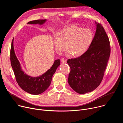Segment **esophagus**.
Instances as JSON below:
<instances>
[{
    "label": "esophagus",
    "instance_id": "esophagus-1",
    "mask_svg": "<svg viewBox=\"0 0 123 123\" xmlns=\"http://www.w3.org/2000/svg\"><path fill=\"white\" fill-rule=\"evenodd\" d=\"M60 60H61V61L62 63H65V62H66V61H67V59H65V58H61Z\"/></svg>",
    "mask_w": 123,
    "mask_h": 123
}]
</instances>
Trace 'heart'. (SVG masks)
<instances>
[{
  "mask_svg": "<svg viewBox=\"0 0 123 123\" xmlns=\"http://www.w3.org/2000/svg\"><path fill=\"white\" fill-rule=\"evenodd\" d=\"M92 40L93 33L91 30L72 26L62 30L59 36L55 38V45L59 54L66 50L67 46L69 54L78 56L87 50Z\"/></svg>",
  "mask_w": 123,
  "mask_h": 123,
  "instance_id": "obj_1",
  "label": "heart"
}]
</instances>
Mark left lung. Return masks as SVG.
I'll use <instances>...</instances> for the list:
<instances>
[{
  "mask_svg": "<svg viewBox=\"0 0 123 123\" xmlns=\"http://www.w3.org/2000/svg\"><path fill=\"white\" fill-rule=\"evenodd\" d=\"M96 24L95 36L89 49L80 56L67 61L71 68L68 83L79 94L91 92L99 86L111 54L107 34L100 23Z\"/></svg>",
  "mask_w": 123,
  "mask_h": 123,
  "instance_id": "obj_1",
  "label": "left lung"
}]
</instances>
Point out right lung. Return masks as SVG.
<instances>
[{"label": "right lung", "mask_w": 123, "mask_h": 123, "mask_svg": "<svg viewBox=\"0 0 123 123\" xmlns=\"http://www.w3.org/2000/svg\"><path fill=\"white\" fill-rule=\"evenodd\" d=\"M46 21V19H38L30 21L28 24L42 25ZM13 41L12 39L10 51V60L17 83L23 90L29 93L37 95L43 93L49 86L52 77L60 65V60H56L52 67L42 75L37 77L30 76L24 73L21 69L20 63L14 53Z\"/></svg>", "instance_id": "add662e5"}]
</instances>
